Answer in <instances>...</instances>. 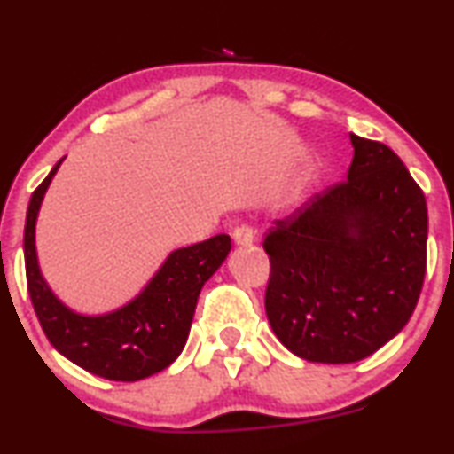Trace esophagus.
Segmentation results:
<instances>
[{"instance_id": "1", "label": "esophagus", "mask_w": 454, "mask_h": 454, "mask_svg": "<svg viewBox=\"0 0 454 454\" xmlns=\"http://www.w3.org/2000/svg\"><path fill=\"white\" fill-rule=\"evenodd\" d=\"M254 231H251L249 226H237L232 231V241L234 245H239V247H247V245L254 243Z\"/></svg>"}]
</instances>
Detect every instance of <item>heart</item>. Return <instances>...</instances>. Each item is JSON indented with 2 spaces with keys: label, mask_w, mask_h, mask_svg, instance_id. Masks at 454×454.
Wrapping results in <instances>:
<instances>
[{
  "label": "heart",
  "mask_w": 454,
  "mask_h": 454,
  "mask_svg": "<svg viewBox=\"0 0 454 454\" xmlns=\"http://www.w3.org/2000/svg\"><path fill=\"white\" fill-rule=\"evenodd\" d=\"M309 179H313V175H310V177H309Z\"/></svg>",
  "instance_id": "b5f03b06"
}]
</instances>
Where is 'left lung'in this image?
<instances>
[{"mask_svg": "<svg viewBox=\"0 0 454 454\" xmlns=\"http://www.w3.org/2000/svg\"><path fill=\"white\" fill-rule=\"evenodd\" d=\"M347 182L277 220L266 315L281 345L315 364H351L408 324L427 264V203L400 156L351 133Z\"/></svg>", "mask_w": 454, "mask_h": 454, "instance_id": "8db88e82", "label": "left lung"}]
</instances>
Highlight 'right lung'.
Returning <instances> with one entry per match:
<instances>
[{
	"instance_id": "right-lung-1",
	"label": "right lung",
	"mask_w": 454,
	"mask_h": 454,
	"mask_svg": "<svg viewBox=\"0 0 454 454\" xmlns=\"http://www.w3.org/2000/svg\"><path fill=\"white\" fill-rule=\"evenodd\" d=\"M63 158L31 194L25 220L27 289L52 347L86 372L107 380L147 379L171 365L188 340L200 289L231 254V237L175 249L145 287L127 304L103 315H82L57 298L37 262L35 223L48 185Z\"/></svg>"
}]
</instances>
